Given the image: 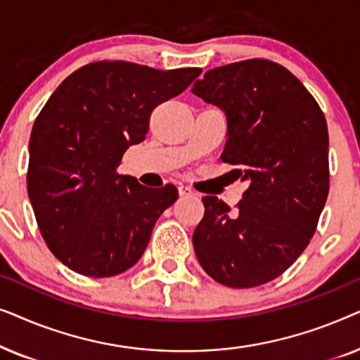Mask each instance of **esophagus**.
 <instances>
[{"label":"esophagus","instance_id":"1","mask_svg":"<svg viewBox=\"0 0 360 360\" xmlns=\"http://www.w3.org/2000/svg\"><path fill=\"white\" fill-rule=\"evenodd\" d=\"M179 195L180 196H193L195 191L186 185H179Z\"/></svg>","mask_w":360,"mask_h":360}]
</instances>
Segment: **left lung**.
I'll return each instance as SVG.
<instances>
[{
	"label": "left lung",
	"instance_id": "left-lung-1",
	"mask_svg": "<svg viewBox=\"0 0 360 360\" xmlns=\"http://www.w3.org/2000/svg\"><path fill=\"white\" fill-rule=\"evenodd\" d=\"M191 93L224 112L221 159L249 181L236 210L205 196L196 259L226 287L264 285L300 257L316 231L329 190L326 120L303 83L265 58L211 68Z\"/></svg>",
	"mask_w": 360,
	"mask_h": 360
}]
</instances>
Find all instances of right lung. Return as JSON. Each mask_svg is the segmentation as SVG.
<instances>
[{
  "mask_svg": "<svg viewBox=\"0 0 360 360\" xmlns=\"http://www.w3.org/2000/svg\"><path fill=\"white\" fill-rule=\"evenodd\" d=\"M200 73L122 60L88 63L39 112L29 141L27 193L44 240L73 272L112 277L144 254L155 221L179 191L174 185L149 188L116 169L127 147L146 139L152 110Z\"/></svg>",
  "mask_w": 360,
  "mask_h": 360,
  "instance_id": "add662e5",
  "label": "right lung"
}]
</instances>
